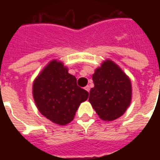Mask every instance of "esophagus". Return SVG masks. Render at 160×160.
I'll return each mask as SVG.
<instances>
[{
    "instance_id": "obj_1",
    "label": "esophagus",
    "mask_w": 160,
    "mask_h": 160,
    "mask_svg": "<svg viewBox=\"0 0 160 160\" xmlns=\"http://www.w3.org/2000/svg\"><path fill=\"white\" fill-rule=\"evenodd\" d=\"M85 90H87V92H90V87H89V86H87V87H85Z\"/></svg>"
}]
</instances>
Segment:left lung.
<instances>
[{
	"mask_svg": "<svg viewBox=\"0 0 160 160\" xmlns=\"http://www.w3.org/2000/svg\"><path fill=\"white\" fill-rule=\"evenodd\" d=\"M94 87L89 102L101 119L112 121L124 114L131 101L128 77L112 61L107 60L92 75Z\"/></svg>",
	"mask_w": 160,
	"mask_h": 160,
	"instance_id": "left-lung-1",
	"label": "left lung"
}]
</instances>
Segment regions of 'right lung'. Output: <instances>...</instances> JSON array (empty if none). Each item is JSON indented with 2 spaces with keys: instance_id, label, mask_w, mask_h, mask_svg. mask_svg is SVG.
I'll return each instance as SVG.
<instances>
[{
  "instance_id": "1",
  "label": "right lung",
  "mask_w": 160,
  "mask_h": 160,
  "mask_svg": "<svg viewBox=\"0 0 160 160\" xmlns=\"http://www.w3.org/2000/svg\"><path fill=\"white\" fill-rule=\"evenodd\" d=\"M32 92L41 114L59 125H66L73 120L80 104L89 95L77 86L76 78L56 60L50 62L38 76Z\"/></svg>"
}]
</instances>
